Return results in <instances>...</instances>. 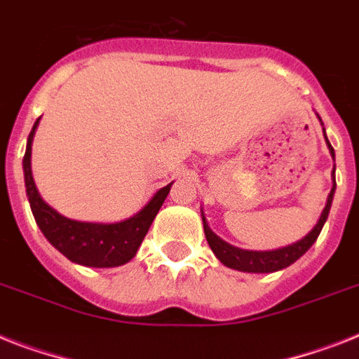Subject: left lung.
<instances>
[{"label":"left lung","mask_w":359,"mask_h":359,"mask_svg":"<svg viewBox=\"0 0 359 359\" xmlns=\"http://www.w3.org/2000/svg\"><path fill=\"white\" fill-rule=\"evenodd\" d=\"M319 117V115H318ZM321 121V117H319ZM323 124V123H321ZM325 133V128H323ZM325 141H327V147L330 150V156L336 161V154H334V148L330 144V141L327 139V133H325ZM334 172H336V165H334ZM332 172V191L327 198V205L323 209L321 216H319L318 224L312 227V231L304 235L303 238L293 242V244L284 245V248H277V250L269 251H253V250H242V248H236V245H231L229 242L222 240L220 236L212 233V229L209 227L205 220V215L201 211V222H203V231H205V238L209 242V248L212 250V253L216 255V259L220 260L222 264L227 266L231 269H238V271H245V273H273V271H279V269L288 268L292 266L295 260H299L306 253L310 248L313 245V242L318 240L319 233H321L323 226L328 218V212H330V207H332L334 192H336V176Z\"/></svg>","instance_id":"obj_1"}]
</instances>
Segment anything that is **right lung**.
<instances>
[{"label":"right lung","instance_id":"add662e5","mask_svg":"<svg viewBox=\"0 0 359 359\" xmlns=\"http://www.w3.org/2000/svg\"><path fill=\"white\" fill-rule=\"evenodd\" d=\"M38 124H40V119H36L27 139L23 176H25L27 198L31 203V211L43 236L49 240L53 248H56L75 264L88 266V268H117L130 262L147 236L154 218L170 192L172 183L159 189L141 211L126 220L114 222V224L71 220L67 216L55 211L51 205H47L34 185L31 170V152Z\"/></svg>","mask_w":359,"mask_h":359}]
</instances>
